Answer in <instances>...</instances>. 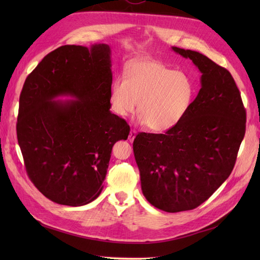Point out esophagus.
I'll return each instance as SVG.
<instances>
[{"instance_id":"34e87169","label":"esophagus","mask_w":260,"mask_h":260,"mask_svg":"<svg viewBox=\"0 0 260 260\" xmlns=\"http://www.w3.org/2000/svg\"><path fill=\"white\" fill-rule=\"evenodd\" d=\"M136 137V131L135 129H132L131 132H129V136H128V141L129 142H133L134 141V139Z\"/></svg>"}]
</instances>
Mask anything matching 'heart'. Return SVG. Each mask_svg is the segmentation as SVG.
Wrapping results in <instances>:
<instances>
[{
    "mask_svg": "<svg viewBox=\"0 0 260 260\" xmlns=\"http://www.w3.org/2000/svg\"><path fill=\"white\" fill-rule=\"evenodd\" d=\"M194 97L190 77L159 61L145 60L128 64L125 78L110 87V104L121 117L135 112L137 121L155 132H165L183 119Z\"/></svg>",
    "mask_w": 260,
    "mask_h": 260,
    "instance_id": "1",
    "label": "heart"
}]
</instances>
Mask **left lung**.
Listing matches in <instances>:
<instances>
[{
    "mask_svg": "<svg viewBox=\"0 0 260 260\" xmlns=\"http://www.w3.org/2000/svg\"><path fill=\"white\" fill-rule=\"evenodd\" d=\"M201 73V88L180 123L133 143L142 192L152 206L180 212L200 206L229 178L246 132V110L227 69L204 54L172 47Z\"/></svg>",
    "mask_w": 260,
    "mask_h": 260,
    "instance_id": "1",
    "label": "left lung"
}]
</instances>
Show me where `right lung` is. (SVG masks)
Wrapping results in <instances>:
<instances>
[{
  "label": "right lung",
  "instance_id": "right-lung-1",
  "mask_svg": "<svg viewBox=\"0 0 260 260\" xmlns=\"http://www.w3.org/2000/svg\"><path fill=\"white\" fill-rule=\"evenodd\" d=\"M110 56L105 43L62 46L22 88L16 134L26 173L58 204L80 207L98 198L114 144L128 137V124L110 112Z\"/></svg>",
  "mask_w": 260,
  "mask_h": 260
}]
</instances>
